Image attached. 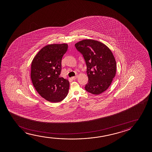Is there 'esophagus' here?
<instances>
[{
	"label": "esophagus",
	"mask_w": 152,
	"mask_h": 152,
	"mask_svg": "<svg viewBox=\"0 0 152 152\" xmlns=\"http://www.w3.org/2000/svg\"><path fill=\"white\" fill-rule=\"evenodd\" d=\"M77 77H78L77 76H74V77H72V79H73V80H75V79H77Z\"/></svg>",
	"instance_id": "34e87169"
}]
</instances>
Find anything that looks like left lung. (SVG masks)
<instances>
[{
  "label": "left lung",
  "instance_id": "1",
  "mask_svg": "<svg viewBox=\"0 0 152 152\" xmlns=\"http://www.w3.org/2000/svg\"><path fill=\"white\" fill-rule=\"evenodd\" d=\"M75 47L83 55L87 66L88 82L85 90L99 94L108 89L116 72V63L107 46L95 40L85 39L77 42Z\"/></svg>",
  "mask_w": 152,
  "mask_h": 152
}]
</instances>
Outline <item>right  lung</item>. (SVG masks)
Here are the masks:
<instances>
[{
  "label": "right lung",
  "mask_w": 152,
  "mask_h": 152,
  "mask_svg": "<svg viewBox=\"0 0 152 152\" xmlns=\"http://www.w3.org/2000/svg\"><path fill=\"white\" fill-rule=\"evenodd\" d=\"M67 44H51L42 48L33 60L31 77L38 93L49 102H60L69 92L68 80L60 77L61 61Z\"/></svg>",
  "instance_id": "1"
}]
</instances>
